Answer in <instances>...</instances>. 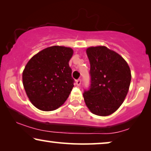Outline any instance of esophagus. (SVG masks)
<instances>
[{
  "instance_id": "34e87169",
  "label": "esophagus",
  "mask_w": 151,
  "mask_h": 151,
  "mask_svg": "<svg viewBox=\"0 0 151 151\" xmlns=\"http://www.w3.org/2000/svg\"><path fill=\"white\" fill-rule=\"evenodd\" d=\"M76 84H77V86H80V84H81V80L78 79L76 80Z\"/></svg>"
}]
</instances>
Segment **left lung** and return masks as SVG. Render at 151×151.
<instances>
[{
	"instance_id": "obj_1",
	"label": "left lung",
	"mask_w": 151,
	"mask_h": 151,
	"mask_svg": "<svg viewBox=\"0 0 151 151\" xmlns=\"http://www.w3.org/2000/svg\"><path fill=\"white\" fill-rule=\"evenodd\" d=\"M91 88L83 94L91 112L108 116L122 104L129 90L131 72L127 61L119 53L105 46L88 47Z\"/></svg>"
}]
</instances>
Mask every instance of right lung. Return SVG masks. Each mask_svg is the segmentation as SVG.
<instances>
[{"label": "right lung", "mask_w": 151, "mask_h": 151, "mask_svg": "<svg viewBox=\"0 0 151 151\" xmlns=\"http://www.w3.org/2000/svg\"><path fill=\"white\" fill-rule=\"evenodd\" d=\"M73 54L71 47L51 46L27 63L22 84L30 102L39 110L54 111L67 100L74 86L69 65Z\"/></svg>", "instance_id": "1"}]
</instances>
